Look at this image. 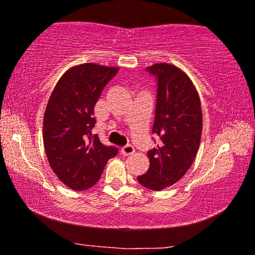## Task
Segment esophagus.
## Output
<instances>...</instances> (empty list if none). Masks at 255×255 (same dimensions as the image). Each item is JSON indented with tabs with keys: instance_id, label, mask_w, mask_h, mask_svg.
<instances>
[{
	"instance_id": "1",
	"label": "esophagus",
	"mask_w": 255,
	"mask_h": 255,
	"mask_svg": "<svg viewBox=\"0 0 255 255\" xmlns=\"http://www.w3.org/2000/svg\"><path fill=\"white\" fill-rule=\"evenodd\" d=\"M121 153L123 155H131L134 153V147L132 145H125L124 147L121 148Z\"/></svg>"
}]
</instances>
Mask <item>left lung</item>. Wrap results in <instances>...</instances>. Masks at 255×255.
Listing matches in <instances>:
<instances>
[{
    "instance_id": "obj_1",
    "label": "left lung",
    "mask_w": 255,
    "mask_h": 255,
    "mask_svg": "<svg viewBox=\"0 0 255 255\" xmlns=\"http://www.w3.org/2000/svg\"><path fill=\"white\" fill-rule=\"evenodd\" d=\"M146 72L156 82L152 133L159 141L147 152L149 168L138 176V182L159 191L177 182L196 156L202 134L201 101L191 80L175 66L156 64Z\"/></svg>"
}]
</instances>
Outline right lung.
<instances>
[{"instance_id":"1","label":"right lung","mask_w":255,"mask_h":255,"mask_svg":"<svg viewBox=\"0 0 255 255\" xmlns=\"http://www.w3.org/2000/svg\"><path fill=\"white\" fill-rule=\"evenodd\" d=\"M118 68L83 64L68 69L59 80L44 115V146L51 168L73 190L93 187L107 161L118 154L93 134L94 107Z\"/></svg>"}]
</instances>
